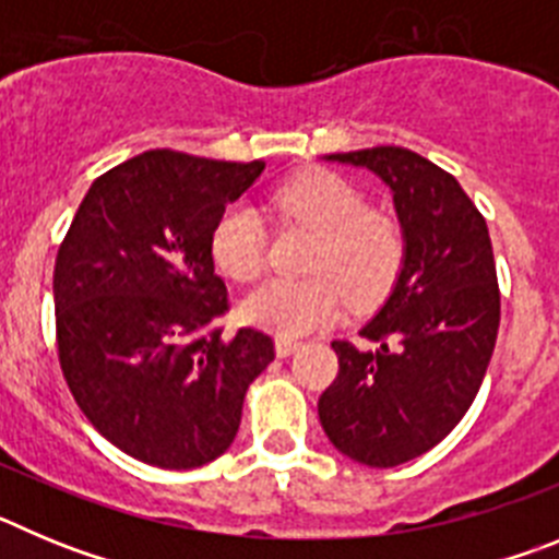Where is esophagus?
<instances>
[{
	"mask_svg": "<svg viewBox=\"0 0 559 559\" xmlns=\"http://www.w3.org/2000/svg\"><path fill=\"white\" fill-rule=\"evenodd\" d=\"M274 347H276V355H280V358H288V355H294L296 349H299V341L280 335V338L274 341Z\"/></svg>",
	"mask_w": 559,
	"mask_h": 559,
	"instance_id": "34e87169",
	"label": "esophagus"
}]
</instances>
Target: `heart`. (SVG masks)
<instances>
[{
	"mask_svg": "<svg viewBox=\"0 0 559 559\" xmlns=\"http://www.w3.org/2000/svg\"><path fill=\"white\" fill-rule=\"evenodd\" d=\"M271 210L313 231L305 271L308 280H269L240 299V319L269 333L305 335L338 319L347 299L353 308H372L392 290L406 237L386 212L367 210L358 187L330 170H308L271 195ZM212 260L221 274L251 283L265 265L263 221L237 201L221 212L210 231Z\"/></svg>",
	"mask_w": 559,
	"mask_h": 559,
	"instance_id": "b5f03b06",
	"label": "heart"
}]
</instances>
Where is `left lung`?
Returning a JSON list of instances; mask_svg holds the SVG:
<instances>
[{"mask_svg": "<svg viewBox=\"0 0 559 559\" xmlns=\"http://www.w3.org/2000/svg\"><path fill=\"white\" fill-rule=\"evenodd\" d=\"M392 190L406 260L364 347L333 341L338 374L319 397L344 456L397 467L439 445L476 400L501 322L496 260L481 212L451 173L406 147L330 153Z\"/></svg>", "mask_w": 559, "mask_h": 559, "instance_id": "left-lung-1", "label": "left lung"}]
</instances>
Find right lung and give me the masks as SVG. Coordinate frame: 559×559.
<instances>
[{
  "mask_svg": "<svg viewBox=\"0 0 559 559\" xmlns=\"http://www.w3.org/2000/svg\"><path fill=\"white\" fill-rule=\"evenodd\" d=\"M265 162L145 151L88 187L56 257V335L67 386L111 445L192 471L235 442L271 335L240 328L215 274L210 231Z\"/></svg>",
  "mask_w": 559,
  "mask_h": 559,
  "instance_id": "add662e5",
  "label": "right lung"
}]
</instances>
